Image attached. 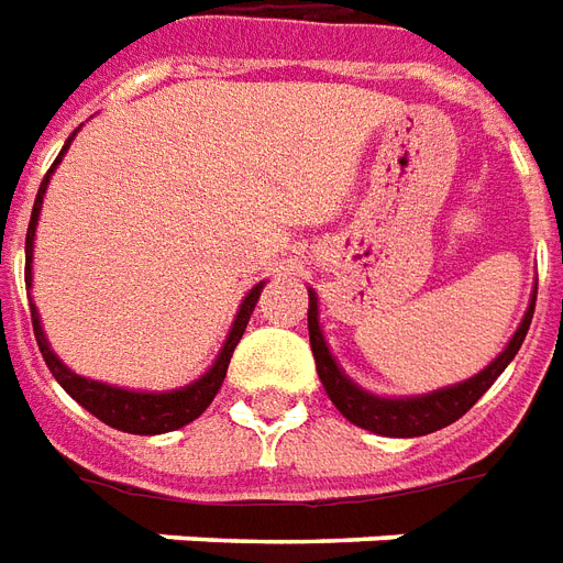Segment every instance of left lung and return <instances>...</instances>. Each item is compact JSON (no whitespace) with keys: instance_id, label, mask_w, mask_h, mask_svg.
<instances>
[{"instance_id":"1","label":"left lung","mask_w":563,"mask_h":563,"mask_svg":"<svg viewBox=\"0 0 563 563\" xmlns=\"http://www.w3.org/2000/svg\"><path fill=\"white\" fill-rule=\"evenodd\" d=\"M534 302L537 290L531 294V306L525 311L519 330L512 332L510 344H507L479 375L467 377V380L453 384V387L422 393V396L384 399V396H375V393H368V389L356 387L354 380L344 375L342 368L335 366L330 347L323 342L321 323H318V297H314V290H309L311 354H314V366H318L323 389H327V396H330L332 405L342 411V417H347V420L354 422V426H360V429L384 434V438H420V434L444 429V426L459 420L462 413L471 411V408L477 405L479 396L498 380L500 372L510 366V360L519 354L525 335H528V327H531V318H534Z\"/></svg>"}]
</instances>
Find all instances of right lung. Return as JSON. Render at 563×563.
Here are the masks:
<instances>
[{
	"label": "right lung",
	"mask_w": 563,
	"mask_h": 563,
	"mask_svg": "<svg viewBox=\"0 0 563 563\" xmlns=\"http://www.w3.org/2000/svg\"><path fill=\"white\" fill-rule=\"evenodd\" d=\"M77 134V131H74ZM74 134L65 141L59 158L53 162V167L44 176V183L38 188V197H35V207H32V219H29V231H26V285L32 287V249H35V228H38V216H41V200H44V191H47V183H51V174L56 170V164L63 162L65 150L71 146ZM264 290V282L254 285L245 299H242L240 311L233 318V327L228 332V342L221 347V354L216 356V363L209 366L207 375H200L195 384L188 387L170 389V393H137V389H122V387H110V384H101V380H89V377L74 375L71 368L65 366L59 356L53 354L51 344H47V335L41 330V318L38 309L29 302L32 309V330H35V342H38V351L44 356V363L53 372V377L63 384V389L71 396L77 405H84L86 411L98 417L101 422H108L119 432L129 434H162V432H174V429H183L191 420H197L200 413L207 411L216 393L221 389V380L228 375V366H231L233 347L240 344L242 332L249 327V318H252L254 302L261 297Z\"/></svg>",
	"instance_id": "1"
}]
</instances>
